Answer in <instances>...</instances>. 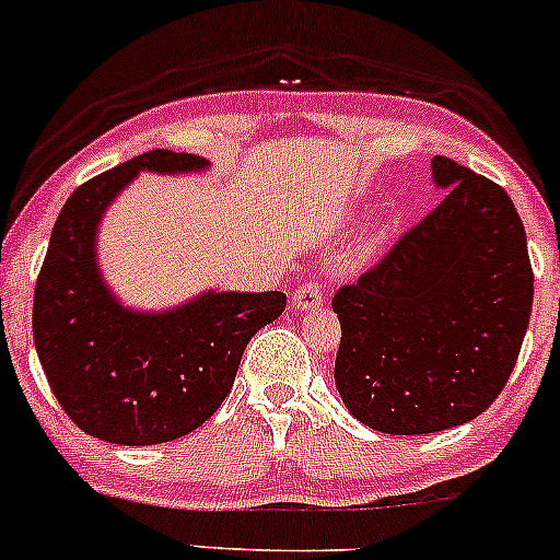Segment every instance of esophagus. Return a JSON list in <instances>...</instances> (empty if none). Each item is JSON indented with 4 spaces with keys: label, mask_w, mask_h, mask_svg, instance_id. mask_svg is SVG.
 <instances>
[{
    "label": "esophagus",
    "mask_w": 560,
    "mask_h": 560,
    "mask_svg": "<svg viewBox=\"0 0 560 560\" xmlns=\"http://www.w3.org/2000/svg\"><path fill=\"white\" fill-rule=\"evenodd\" d=\"M291 301L296 310H317V306L325 301V291L317 280H304L296 291H293Z\"/></svg>",
    "instance_id": "1"
}]
</instances>
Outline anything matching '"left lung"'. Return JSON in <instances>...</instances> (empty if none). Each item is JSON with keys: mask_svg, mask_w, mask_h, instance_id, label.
<instances>
[{"mask_svg": "<svg viewBox=\"0 0 560 560\" xmlns=\"http://www.w3.org/2000/svg\"><path fill=\"white\" fill-rule=\"evenodd\" d=\"M433 182L447 190L436 209L332 296L338 394L360 423L397 436L481 416L532 317L526 232L508 192L444 155Z\"/></svg>", "mask_w": 560, "mask_h": 560, "instance_id": "8db88e82", "label": "left lung"}]
</instances>
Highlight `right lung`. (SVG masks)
Listing matches in <instances>:
<instances>
[{"label": "right lung", "mask_w": 560, "mask_h": 560, "mask_svg": "<svg viewBox=\"0 0 560 560\" xmlns=\"http://www.w3.org/2000/svg\"><path fill=\"white\" fill-rule=\"evenodd\" d=\"M206 161L150 150L77 187L49 237L34 291V343L55 399L81 431L148 447L203 425L228 399L250 338L285 312V293H206L163 314L118 306L94 264L105 206L137 172Z\"/></svg>", "instance_id": "obj_1"}]
</instances>
